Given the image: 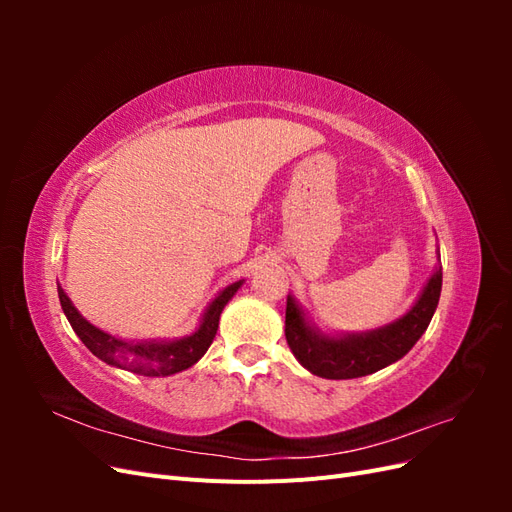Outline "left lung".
<instances>
[{"mask_svg":"<svg viewBox=\"0 0 512 512\" xmlns=\"http://www.w3.org/2000/svg\"><path fill=\"white\" fill-rule=\"evenodd\" d=\"M442 290V265L436 267L421 297L408 314L382 329L352 335H324L309 324L299 303L288 294L286 301V342L297 361L314 376L329 380H350L399 361L427 331L436 312Z\"/></svg>","mask_w":512,"mask_h":512,"instance_id":"8db88e82","label":"left lung"}]
</instances>
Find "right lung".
Returning a JSON list of instances; mask_svg holds the SVG:
<instances>
[{
  "instance_id": "1",
  "label": "right lung",
  "mask_w": 512,
  "mask_h": 512,
  "mask_svg": "<svg viewBox=\"0 0 512 512\" xmlns=\"http://www.w3.org/2000/svg\"><path fill=\"white\" fill-rule=\"evenodd\" d=\"M241 284L243 280L226 286L207 307L198 329L188 337L175 339V342H123V339L108 335L87 322L79 314V309L72 305L68 294L61 290V286H57V294L70 327L81 337V342L91 350V354H96L100 361L113 367L128 369L149 378H160L192 367L209 350L215 333H218L222 309L235 297Z\"/></svg>"
}]
</instances>
